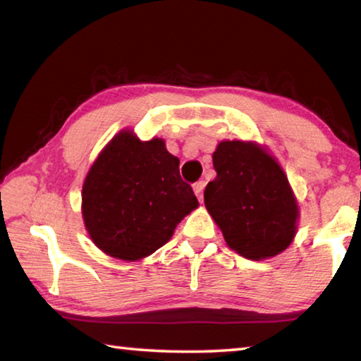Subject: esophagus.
I'll list each match as a JSON object with an SVG mask.
<instances>
[{
	"mask_svg": "<svg viewBox=\"0 0 361 361\" xmlns=\"http://www.w3.org/2000/svg\"><path fill=\"white\" fill-rule=\"evenodd\" d=\"M204 188H205V181H197V183H194L192 189H194V194L197 195V199H199V200H202V192H204Z\"/></svg>",
	"mask_w": 361,
	"mask_h": 361,
	"instance_id": "obj_1",
	"label": "esophagus"
}]
</instances>
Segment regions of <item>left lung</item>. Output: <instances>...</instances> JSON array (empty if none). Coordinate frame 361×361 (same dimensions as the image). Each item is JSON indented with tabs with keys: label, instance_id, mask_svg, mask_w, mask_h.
I'll use <instances>...</instances> for the list:
<instances>
[{
	"label": "left lung",
	"instance_id": "1",
	"mask_svg": "<svg viewBox=\"0 0 361 361\" xmlns=\"http://www.w3.org/2000/svg\"><path fill=\"white\" fill-rule=\"evenodd\" d=\"M212 157L216 178L204 200L228 247L253 261L285 252L298 232L299 205L277 159L243 140H223Z\"/></svg>",
	"mask_w": 361,
	"mask_h": 361
}]
</instances>
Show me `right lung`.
<instances>
[{"instance_id":"right-lung-1","label":"right lung","mask_w":361,"mask_h":361,"mask_svg":"<svg viewBox=\"0 0 361 361\" xmlns=\"http://www.w3.org/2000/svg\"><path fill=\"white\" fill-rule=\"evenodd\" d=\"M178 167L162 138L142 142L124 129L109 140L81 194L85 231L103 253L138 261L172 239L176 224L199 207Z\"/></svg>"}]
</instances>
